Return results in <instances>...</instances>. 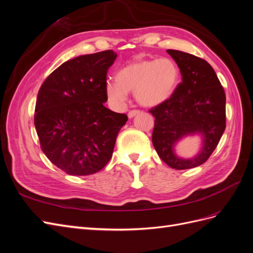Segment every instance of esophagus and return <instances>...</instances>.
I'll return each instance as SVG.
<instances>
[{"label": "esophagus", "mask_w": 253, "mask_h": 253, "mask_svg": "<svg viewBox=\"0 0 253 253\" xmlns=\"http://www.w3.org/2000/svg\"><path fill=\"white\" fill-rule=\"evenodd\" d=\"M139 113H140V111H138V110H132V111L128 112L127 116H128V118H133L134 116H136V115L139 114Z\"/></svg>", "instance_id": "34e87169"}]
</instances>
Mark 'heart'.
Returning <instances> with one entry per match:
<instances>
[{"mask_svg": "<svg viewBox=\"0 0 253 253\" xmlns=\"http://www.w3.org/2000/svg\"><path fill=\"white\" fill-rule=\"evenodd\" d=\"M179 68L170 58L135 60L116 74V80L105 83L110 101L124 104L127 91H134L137 102L155 106L169 99L179 82Z\"/></svg>", "mask_w": 253, "mask_h": 253, "instance_id": "b5f03b06", "label": "heart"}]
</instances>
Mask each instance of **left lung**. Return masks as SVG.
<instances>
[{"label":"left lung","mask_w":253,"mask_h":253,"mask_svg":"<svg viewBox=\"0 0 253 253\" xmlns=\"http://www.w3.org/2000/svg\"><path fill=\"white\" fill-rule=\"evenodd\" d=\"M167 52L177 63L181 82L172 96L150 110L155 117L152 142L158 156L173 169H192L206 163L226 128L225 90L212 66L202 58L180 50ZM201 133V152L191 160L174 154L173 145L182 136Z\"/></svg>","instance_id":"obj_1"}]
</instances>
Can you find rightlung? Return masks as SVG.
<instances>
[{
  "instance_id": "add662e5",
  "label": "right lung",
  "mask_w": 253,
  "mask_h": 253,
  "mask_svg": "<svg viewBox=\"0 0 253 253\" xmlns=\"http://www.w3.org/2000/svg\"><path fill=\"white\" fill-rule=\"evenodd\" d=\"M113 50L68 60L45 79L37 97L35 126L43 153L70 175H90L110 162L126 114L104 106Z\"/></svg>"
}]
</instances>
